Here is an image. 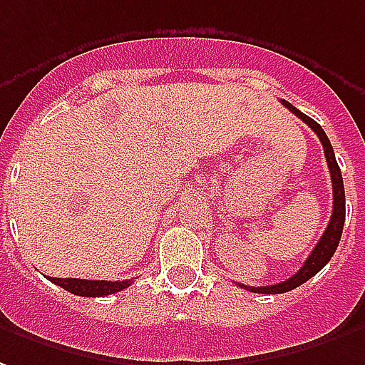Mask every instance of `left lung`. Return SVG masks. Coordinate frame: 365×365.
<instances>
[{
	"label": "left lung",
	"mask_w": 365,
	"mask_h": 365,
	"mask_svg": "<svg viewBox=\"0 0 365 365\" xmlns=\"http://www.w3.org/2000/svg\"><path fill=\"white\" fill-rule=\"evenodd\" d=\"M282 104H284L292 114H297L298 118L304 122V124H308L310 128L314 130V134L320 138V142H322L326 162H328V170H330V178H332L334 207L332 217H330V223L326 227L324 235L320 237V241L316 243V247L312 249V253L308 255L307 262L298 269L297 274H292L290 279L282 280V282L271 284V287H247V284H239V287L251 290V292H259V294H280V292L294 290L297 287H300V284H304L308 279H312L320 269H324L326 262L330 261L332 255L336 253V247H338L340 237H342L344 219H346V193H344L342 172H340V168H338V162H336V156H334L332 144H330V140L326 136V132L322 130V126H320L318 122L312 120V118L307 116L304 112H300L298 108H294L290 103L282 101Z\"/></svg>",
	"instance_id": "1"
}]
</instances>
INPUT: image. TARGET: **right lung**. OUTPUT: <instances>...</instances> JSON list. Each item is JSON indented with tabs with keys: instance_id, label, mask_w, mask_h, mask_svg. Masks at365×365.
<instances>
[{
	"instance_id": "right-lung-1",
	"label": "right lung",
	"mask_w": 365,
	"mask_h": 365,
	"mask_svg": "<svg viewBox=\"0 0 365 365\" xmlns=\"http://www.w3.org/2000/svg\"><path fill=\"white\" fill-rule=\"evenodd\" d=\"M49 280L58 284L61 289L68 290L71 294H78V297H108L132 284V280H85L55 279V277H49Z\"/></svg>"
}]
</instances>
